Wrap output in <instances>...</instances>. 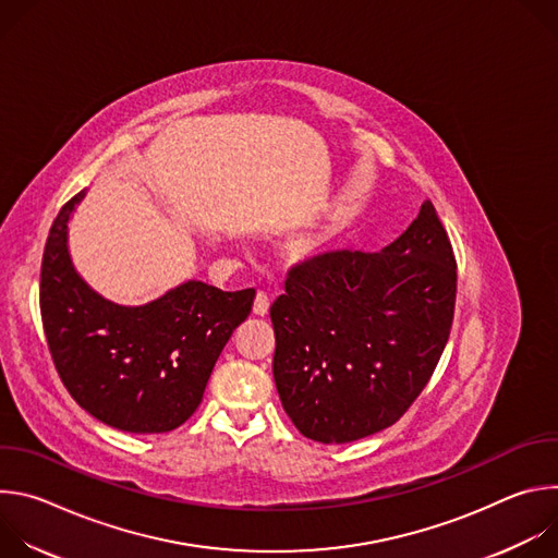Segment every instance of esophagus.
Wrapping results in <instances>:
<instances>
[{
  "label": "esophagus",
  "instance_id": "34e87169",
  "mask_svg": "<svg viewBox=\"0 0 558 558\" xmlns=\"http://www.w3.org/2000/svg\"><path fill=\"white\" fill-rule=\"evenodd\" d=\"M267 313H269V298H267V293L258 291V295H256V300H254V315L265 317Z\"/></svg>",
  "mask_w": 558,
  "mask_h": 558
}]
</instances>
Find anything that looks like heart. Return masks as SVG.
Listing matches in <instances>:
<instances>
[{
    "instance_id": "1",
    "label": "heart",
    "mask_w": 558,
    "mask_h": 558,
    "mask_svg": "<svg viewBox=\"0 0 558 558\" xmlns=\"http://www.w3.org/2000/svg\"><path fill=\"white\" fill-rule=\"evenodd\" d=\"M313 250V245H302V254H308Z\"/></svg>"
}]
</instances>
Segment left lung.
Segmentation results:
<instances>
[{"mask_svg":"<svg viewBox=\"0 0 558 558\" xmlns=\"http://www.w3.org/2000/svg\"><path fill=\"white\" fill-rule=\"evenodd\" d=\"M271 306L274 379L295 428L349 444L400 420L450 336L457 263L426 201L375 254L329 252L289 271Z\"/></svg>","mask_w":558,"mask_h":558,"instance_id":"left-lung-1","label":"left lung"}]
</instances>
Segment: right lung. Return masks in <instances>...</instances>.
I'll return each mask as SVG.
<instances>
[{"label": "right lung", "mask_w": 558, "mask_h": 558, "mask_svg": "<svg viewBox=\"0 0 558 558\" xmlns=\"http://www.w3.org/2000/svg\"><path fill=\"white\" fill-rule=\"evenodd\" d=\"M84 196L86 190L57 214L41 260L39 304L54 368L99 422L136 435L174 430L198 409L256 291L187 280L138 306L106 300L76 274L68 250V222Z\"/></svg>", "instance_id": "right-lung-1"}]
</instances>
